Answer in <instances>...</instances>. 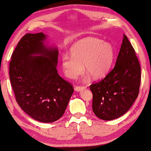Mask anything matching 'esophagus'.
Returning <instances> with one entry per match:
<instances>
[{
    "instance_id": "1",
    "label": "esophagus",
    "mask_w": 151,
    "mask_h": 151,
    "mask_svg": "<svg viewBox=\"0 0 151 151\" xmlns=\"http://www.w3.org/2000/svg\"><path fill=\"white\" fill-rule=\"evenodd\" d=\"M85 86H76L75 87V91H77V92H79V91H81L82 90H83V89H85Z\"/></svg>"
}]
</instances>
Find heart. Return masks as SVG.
I'll return each instance as SVG.
<instances>
[{
	"label": "heart",
	"instance_id": "obj_1",
	"mask_svg": "<svg viewBox=\"0 0 151 151\" xmlns=\"http://www.w3.org/2000/svg\"><path fill=\"white\" fill-rule=\"evenodd\" d=\"M70 52L71 56L63 55L62 66L65 75L72 79L83 71V65L94 78L103 77L109 72L114 59L112 45L96 38L81 40L70 48ZM90 74H86L84 81L89 79Z\"/></svg>",
	"mask_w": 151,
	"mask_h": 151
}]
</instances>
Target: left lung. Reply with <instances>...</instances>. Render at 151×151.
Returning a JSON list of instances; mask_svg holds the SVG:
<instances>
[{"mask_svg":"<svg viewBox=\"0 0 151 151\" xmlns=\"http://www.w3.org/2000/svg\"><path fill=\"white\" fill-rule=\"evenodd\" d=\"M140 77L134 49L123 35L114 68L103 80L90 86L95 115L104 121H111L126 113L139 94Z\"/></svg>","mask_w":151,"mask_h":151,"instance_id":"left-lung-1","label":"left lung"}]
</instances>
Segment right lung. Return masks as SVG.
Here are the masks:
<instances>
[{
  "label": "right lung",
  "mask_w": 151,
  "mask_h": 151,
  "mask_svg": "<svg viewBox=\"0 0 151 151\" xmlns=\"http://www.w3.org/2000/svg\"><path fill=\"white\" fill-rule=\"evenodd\" d=\"M42 32L25 35L11 57L9 75L15 98L27 114L52 122L65 113L74 88L58 75V50L45 43Z\"/></svg>",
  "instance_id": "add662e5"
}]
</instances>
